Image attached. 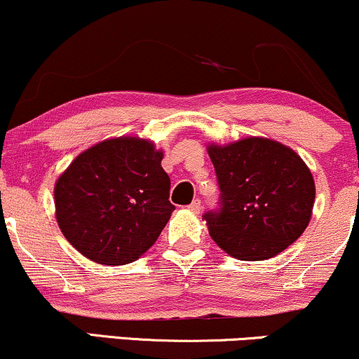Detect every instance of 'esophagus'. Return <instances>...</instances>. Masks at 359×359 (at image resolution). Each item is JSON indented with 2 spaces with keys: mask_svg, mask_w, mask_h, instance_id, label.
Returning <instances> with one entry per match:
<instances>
[{
  "mask_svg": "<svg viewBox=\"0 0 359 359\" xmlns=\"http://www.w3.org/2000/svg\"><path fill=\"white\" fill-rule=\"evenodd\" d=\"M189 211H193V213H200L201 211V200H194L191 205L188 206Z\"/></svg>",
  "mask_w": 359,
  "mask_h": 359,
  "instance_id": "obj_1",
  "label": "esophagus"
}]
</instances>
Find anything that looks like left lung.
Wrapping results in <instances>:
<instances>
[{
  "label": "left lung",
  "mask_w": 359,
  "mask_h": 359,
  "mask_svg": "<svg viewBox=\"0 0 359 359\" xmlns=\"http://www.w3.org/2000/svg\"><path fill=\"white\" fill-rule=\"evenodd\" d=\"M221 189L208 211L211 238L241 261L280 255L302 236L315 205V180L298 153L268 138L208 146Z\"/></svg>",
  "instance_id": "left-lung-1"
}]
</instances>
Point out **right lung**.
<instances>
[{
	"mask_svg": "<svg viewBox=\"0 0 359 359\" xmlns=\"http://www.w3.org/2000/svg\"><path fill=\"white\" fill-rule=\"evenodd\" d=\"M163 151L136 136L104 140L78 154L55 184L56 221L83 256L128 264L158 240L175 210Z\"/></svg>",
	"mask_w": 359,
	"mask_h": 359,
	"instance_id": "1",
	"label": "right lung"
}]
</instances>
